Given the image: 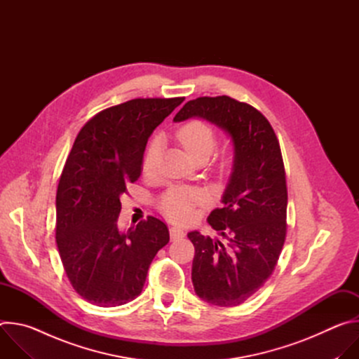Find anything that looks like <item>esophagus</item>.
Instances as JSON below:
<instances>
[{"instance_id":"obj_1","label":"esophagus","mask_w":359,"mask_h":359,"mask_svg":"<svg viewBox=\"0 0 359 359\" xmlns=\"http://www.w3.org/2000/svg\"><path fill=\"white\" fill-rule=\"evenodd\" d=\"M169 231H170V238H172L173 241L180 240V238L184 237V231H183L182 229H179V227H170Z\"/></svg>"}]
</instances>
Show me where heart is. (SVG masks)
I'll use <instances>...</instances> for the list:
<instances>
[{
  "label": "heart",
  "instance_id": "1",
  "mask_svg": "<svg viewBox=\"0 0 359 359\" xmlns=\"http://www.w3.org/2000/svg\"><path fill=\"white\" fill-rule=\"evenodd\" d=\"M176 137L184 149L186 155L194 161L198 158L208 159L216 147L215 129L201 121H190L184 123L177 132ZM159 158V140H153L143 158V170L151 172ZM208 201L206 193L193 189L175 187L166 191L161 200L162 213L177 223H186L193 217L194 208Z\"/></svg>",
  "mask_w": 359,
  "mask_h": 359
}]
</instances>
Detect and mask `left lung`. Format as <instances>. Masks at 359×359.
I'll use <instances>...</instances> for the list:
<instances>
[{
  "mask_svg": "<svg viewBox=\"0 0 359 359\" xmlns=\"http://www.w3.org/2000/svg\"><path fill=\"white\" fill-rule=\"evenodd\" d=\"M206 119L234 146L233 172L223 208L208 222L223 240L190 231L194 245L191 281L210 304L236 306L273 274L287 234V183L278 139L266 116L230 96H201L176 114L175 122Z\"/></svg>",
  "mask_w": 359,
  "mask_h": 359,
  "instance_id": "1",
  "label": "left lung"
}]
</instances>
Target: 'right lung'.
<instances>
[{"mask_svg": "<svg viewBox=\"0 0 359 359\" xmlns=\"http://www.w3.org/2000/svg\"><path fill=\"white\" fill-rule=\"evenodd\" d=\"M184 97H137L96 114L79 130L57 190L55 238L74 290L97 306L135 299L168 226L153 216L118 229L121 196L142 173L151 132Z\"/></svg>", "mask_w": 359, "mask_h": 359, "instance_id": "1", "label": "right lung"}]
</instances>
